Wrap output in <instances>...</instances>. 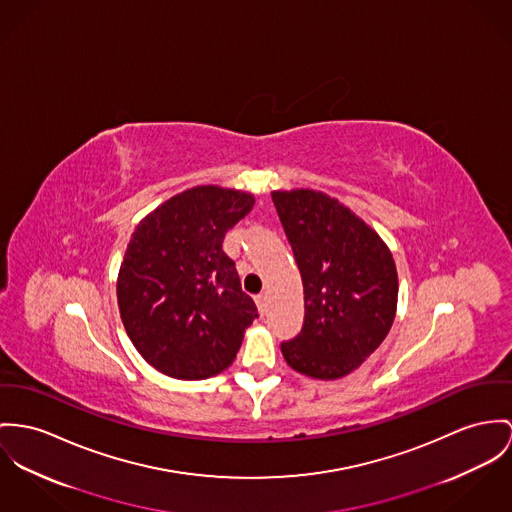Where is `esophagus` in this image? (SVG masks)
Here are the masks:
<instances>
[{
  "instance_id": "1",
  "label": "esophagus",
  "mask_w": 512,
  "mask_h": 512,
  "mask_svg": "<svg viewBox=\"0 0 512 512\" xmlns=\"http://www.w3.org/2000/svg\"><path fill=\"white\" fill-rule=\"evenodd\" d=\"M255 304H257L259 314L263 315L267 312V296H265V294H257V296H255Z\"/></svg>"
}]
</instances>
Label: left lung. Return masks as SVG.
Returning <instances> with one entry per match:
<instances>
[{
    "mask_svg": "<svg viewBox=\"0 0 512 512\" xmlns=\"http://www.w3.org/2000/svg\"><path fill=\"white\" fill-rule=\"evenodd\" d=\"M304 284V327L280 351L290 368L339 380L392 329L397 271L390 247L353 210L314 189L273 191Z\"/></svg>",
    "mask_w": 512,
    "mask_h": 512,
    "instance_id": "8db88e82",
    "label": "left lung"
}]
</instances>
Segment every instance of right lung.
<instances>
[{"label":"right lung","instance_id":"right-lung-1","mask_svg":"<svg viewBox=\"0 0 512 512\" xmlns=\"http://www.w3.org/2000/svg\"><path fill=\"white\" fill-rule=\"evenodd\" d=\"M253 204L251 193L198 185L159 204L130 237L118 310L136 351L161 374L204 380L234 362L257 308L222 243Z\"/></svg>","mask_w":512,"mask_h":512}]
</instances>
